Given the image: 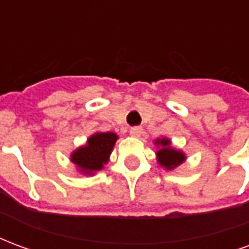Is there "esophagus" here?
<instances>
[{"mask_svg": "<svg viewBox=\"0 0 249 249\" xmlns=\"http://www.w3.org/2000/svg\"><path fill=\"white\" fill-rule=\"evenodd\" d=\"M141 133H142V128L141 126H132L130 128V135L133 137H140Z\"/></svg>", "mask_w": 249, "mask_h": 249, "instance_id": "34e87169", "label": "esophagus"}]
</instances>
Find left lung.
Returning <instances> with one entry per match:
<instances>
[{"instance_id": "1", "label": "left lung", "mask_w": 249, "mask_h": 249, "mask_svg": "<svg viewBox=\"0 0 249 249\" xmlns=\"http://www.w3.org/2000/svg\"><path fill=\"white\" fill-rule=\"evenodd\" d=\"M155 144L159 146V151L156 152L157 161L162 168H165L168 171H172V169H175V168L185 161V155L181 151L175 149L171 145L169 139H165V137L157 139L155 141Z\"/></svg>"}]
</instances>
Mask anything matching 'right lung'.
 Instances as JSON below:
<instances>
[{
  "label": "right lung",
  "mask_w": 249,
  "mask_h": 249,
  "mask_svg": "<svg viewBox=\"0 0 249 249\" xmlns=\"http://www.w3.org/2000/svg\"><path fill=\"white\" fill-rule=\"evenodd\" d=\"M117 139L119 136L113 132H97L88 139L85 145L71 153V161L82 175L92 176L108 162Z\"/></svg>",
  "instance_id": "add662e5"
}]
</instances>
